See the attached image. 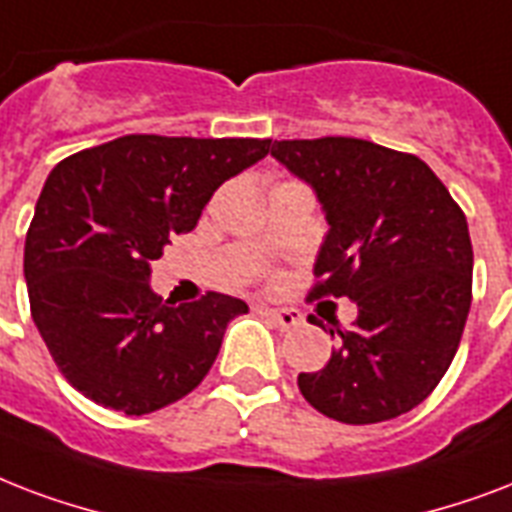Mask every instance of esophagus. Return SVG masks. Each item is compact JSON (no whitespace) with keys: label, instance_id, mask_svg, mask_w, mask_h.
Instances as JSON below:
<instances>
[{"label":"esophagus","instance_id":"obj_1","mask_svg":"<svg viewBox=\"0 0 512 512\" xmlns=\"http://www.w3.org/2000/svg\"><path fill=\"white\" fill-rule=\"evenodd\" d=\"M264 315H267L272 323H275L277 328H283V331H288V328L299 326V312L296 310H264Z\"/></svg>","mask_w":512,"mask_h":512}]
</instances>
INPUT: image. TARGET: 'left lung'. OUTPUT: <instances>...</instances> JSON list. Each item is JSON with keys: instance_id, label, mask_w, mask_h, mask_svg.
Here are the masks:
<instances>
[{"instance_id": "8db88e82", "label": "left lung", "mask_w": 512, "mask_h": 512, "mask_svg": "<svg viewBox=\"0 0 512 512\" xmlns=\"http://www.w3.org/2000/svg\"><path fill=\"white\" fill-rule=\"evenodd\" d=\"M272 157L312 184L331 224L310 299L358 304L352 328H331L339 347L326 366L299 374L301 395L344 425L406 414L438 387L465 331V213L417 154L374 141L293 138L275 141Z\"/></svg>"}]
</instances>
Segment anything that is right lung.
Masks as SVG:
<instances>
[{"label":"right lung","instance_id":"obj_1","mask_svg":"<svg viewBox=\"0 0 512 512\" xmlns=\"http://www.w3.org/2000/svg\"><path fill=\"white\" fill-rule=\"evenodd\" d=\"M269 144L133 133L55 165L26 232L23 275L31 318L74 390L141 417L205 379L248 304L208 291L173 307L149 288L152 261Z\"/></svg>","mask_w":512,"mask_h":512}]
</instances>
